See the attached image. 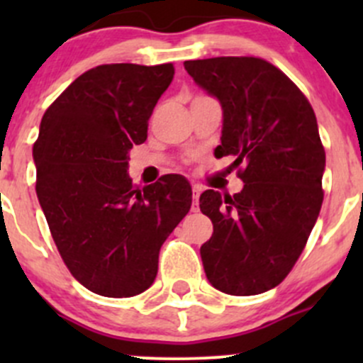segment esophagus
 Masks as SVG:
<instances>
[{"label": "esophagus", "mask_w": 363, "mask_h": 363, "mask_svg": "<svg viewBox=\"0 0 363 363\" xmlns=\"http://www.w3.org/2000/svg\"><path fill=\"white\" fill-rule=\"evenodd\" d=\"M200 193H202V186H199V184L193 186V203H191V211L193 212L200 211V202H199Z\"/></svg>", "instance_id": "obj_1"}]
</instances>
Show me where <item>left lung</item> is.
I'll list each match as a JSON object with an SVG mask.
<instances>
[{"instance_id":"obj_1","label":"left lung","mask_w":363,"mask_h":363,"mask_svg":"<svg viewBox=\"0 0 363 363\" xmlns=\"http://www.w3.org/2000/svg\"><path fill=\"white\" fill-rule=\"evenodd\" d=\"M184 68L221 104L214 155L244 164L237 172L242 191L200 195V211L214 226L200 247L205 276L223 294H263L294 269L323 203L316 116L302 91L259 57L184 61Z\"/></svg>"}]
</instances>
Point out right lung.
<instances>
[{
    "mask_svg": "<svg viewBox=\"0 0 363 363\" xmlns=\"http://www.w3.org/2000/svg\"><path fill=\"white\" fill-rule=\"evenodd\" d=\"M174 73L172 63L101 65L73 80L40 123L36 196L65 265L93 294L147 290L161 246L191 207L182 175L142 189L128 175L130 149L147 138Z\"/></svg>",
    "mask_w": 363,
    "mask_h": 363,
    "instance_id": "right-lung-1",
    "label": "right lung"
}]
</instances>
